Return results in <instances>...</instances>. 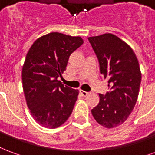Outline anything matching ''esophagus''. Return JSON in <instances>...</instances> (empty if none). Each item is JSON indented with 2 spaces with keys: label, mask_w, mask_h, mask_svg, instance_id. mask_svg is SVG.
Segmentation results:
<instances>
[{
  "label": "esophagus",
  "mask_w": 155,
  "mask_h": 155,
  "mask_svg": "<svg viewBox=\"0 0 155 155\" xmlns=\"http://www.w3.org/2000/svg\"><path fill=\"white\" fill-rule=\"evenodd\" d=\"M81 94L84 96V97H85V96H87L88 94H89V92H86V91H82V90H81Z\"/></svg>",
  "instance_id": "esophagus-1"
}]
</instances>
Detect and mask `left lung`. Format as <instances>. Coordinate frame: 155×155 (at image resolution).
I'll use <instances>...</instances> for the list:
<instances>
[{"instance_id":"obj_1","label":"left lung","mask_w":155,"mask_h":155,"mask_svg":"<svg viewBox=\"0 0 155 155\" xmlns=\"http://www.w3.org/2000/svg\"><path fill=\"white\" fill-rule=\"evenodd\" d=\"M88 40L97 55L101 74L109 78L110 86L105 95L99 94L100 102L91 113L101 125L115 128L129 118L136 104L141 82L140 64L132 48L111 33Z\"/></svg>"}]
</instances>
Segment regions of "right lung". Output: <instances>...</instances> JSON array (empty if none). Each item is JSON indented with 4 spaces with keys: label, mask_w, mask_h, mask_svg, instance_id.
<instances>
[{
    "label": "right lung",
    "mask_w": 155,
    "mask_h": 155,
    "mask_svg": "<svg viewBox=\"0 0 155 155\" xmlns=\"http://www.w3.org/2000/svg\"><path fill=\"white\" fill-rule=\"evenodd\" d=\"M81 36L51 32L39 37L22 67V86L27 107L41 126L55 129L69 119L79 91L57 78L65 71L71 53L83 44Z\"/></svg>",
    "instance_id": "add662e5"
}]
</instances>
